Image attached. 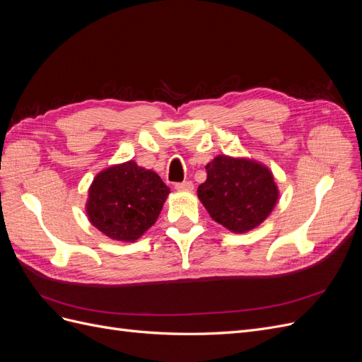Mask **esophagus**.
I'll list each match as a JSON object with an SVG mask.
<instances>
[{
	"mask_svg": "<svg viewBox=\"0 0 362 362\" xmlns=\"http://www.w3.org/2000/svg\"><path fill=\"white\" fill-rule=\"evenodd\" d=\"M175 189L178 192H185V193H192L194 190V185L192 181H184V182H178L175 184Z\"/></svg>",
	"mask_w": 362,
	"mask_h": 362,
	"instance_id": "esophagus-1",
	"label": "esophagus"
}]
</instances>
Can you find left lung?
Masks as SVG:
<instances>
[{"label": "left lung", "mask_w": 362, "mask_h": 362, "mask_svg": "<svg viewBox=\"0 0 362 362\" xmlns=\"http://www.w3.org/2000/svg\"><path fill=\"white\" fill-rule=\"evenodd\" d=\"M198 198L214 222L234 234L259 226L279 199L273 172L249 157L216 156L205 166Z\"/></svg>", "instance_id": "8db88e82"}]
</instances>
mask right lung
<instances>
[{
	"instance_id": "add662e5",
	"label": "right lung",
	"mask_w": 362,
	"mask_h": 362,
	"mask_svg": "<svg viewBox=\"0 0 362 362\" xmlns=\"http://www.w3.org/2000/svg\"><path fill=\"white\" fill-rule=\"evenodd\" d=\"M169 193L158 173L129 160L96 173L84 208L89 222L105 237L134 243L157 222Z\"/></svg>"
}]
</instances>
